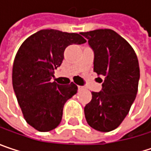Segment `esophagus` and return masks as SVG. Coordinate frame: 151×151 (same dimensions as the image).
<instances>
[{"instance_id": "1", "label": "esophagus", "mask_w": 151, "mask_h": 151, "mask_svg": "<svg viewBox=\"0 0 151 151\" xmlns=\"http://www.w3.org/2000/svg\"><path fill=\"white\" fill-rule=\"evenodd\" d=\"M84 89V87L83 86H78V90L79 91H81V90H83Z\"/></svg>"}]
</instances>
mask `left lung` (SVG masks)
Here are the masks:
<instances>
[{"label":"left lung","mask_w":151,"mask_h":151,"mask_svg":"<svg viewBox=\"0 0 151 151\" xmlns=\"http://www.w3.org/2000/svg\"><path fill=\"white\" fill-rule=\"evenodd\" d=\"M81 34L93 51V71L102 82L100 92H92V100L84 107L88 124L96 131L116 129L134 102L140 77L134 50L111 29H99Z\"/></svg>","instance_id":"8db88e82"}]
</instances>
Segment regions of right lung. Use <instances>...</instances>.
I'll return each mask as SVG.
<instances>
[{
  "mask_svg": "<svg viewBox=\"0 0 151 151\" xmlns=\"http://www.w3.org/2000/svg\"><path fill=\"white\" fill-rule=\"evenodd\" d=\"M78 33L41 30L27 38L17 52L13 66V87L24 118L39 132L58 126L65 102L77 93V86L51 81L60 67L65 49L84 44Z\"/></svg>",
  "mask_w": 151,
  "mask_h": 151,
  "instance_id": "right-lung-1",
  "label": "right lung"
}]
</instances>
